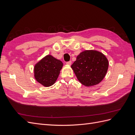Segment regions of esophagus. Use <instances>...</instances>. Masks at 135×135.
<instances>
[{"instance_id": "1", "label": "esophagus", "mask_w": 135, "mask_h": 135, "mask_svg": "<svg viewBox=\"0 0 135 135\" xmlns=\"http://www.w3.org/2000/svg\"><path fill=\"white\" fill-rule=\"evenodd\" d=\"M66 64L68 65H71V61H68V62H66Z\"/></svg>"}]
</instances>
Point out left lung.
Returning a JSON list of instances; mask_svg holds the SVG:
<instances>
[{"label": "left lung", "instance_id": "obj_1", "mask_svg": "<svg viewBox=\"0 0 135 135\" xmlns=\"http://www.w3.org/2000/svg\"><path fill=\"white\" fill-rule=\"evenodd\" d=\"M108 66L105 55L91 50L81 52L71 67L80 82L89 87L101 82L107 74Z\"/></svg>", "mask_w": 135, "mask_h": 135}]
</instances>
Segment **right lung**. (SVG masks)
<instances>
[{
	"label": "right lung",
	"instance_id": "1",
	"mask_svg": "<svg viewBox=\"0 0 135 135\" xmlns=\"http://www.w3.org/2000/svg\"><path fill=\"white\" fill-rule=\"evenodd\" d=\"M62 66L61 61L51 55H47L35 65V78L44 86H51L57 79Z\"/></svg>",
	"mask_w": 135,
	"mask_h": 135
}]
</instances>
